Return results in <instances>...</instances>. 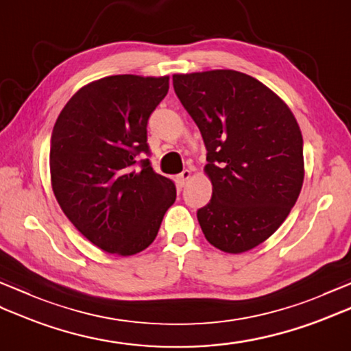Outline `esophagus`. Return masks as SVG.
I'll use <instances>...</instances> for the list:
<instances>
[{
    "label": "esophagus",
    "instance_id": "34e87169",
    "mask_svg": "<svg viewBox=\"0 0 351 351\" xmlns=\"http://www.w3.org/2000/svg\"><path fill=\"white\" fill-rule=\"evenodd\" d=\"M190 178H191V171L190 170H184L182 173H180V175L176 176V181H178V184L181 185V187H184V185L187 184V181L190 180Z\"/></svg>",
    "mask_w": 351,
    "mask_h": 351
}]
</instances>
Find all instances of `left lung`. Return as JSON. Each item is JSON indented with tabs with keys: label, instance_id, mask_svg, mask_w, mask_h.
I'll use <instances>...</instances> for the list:
<instances>
[{
	"label": "left lung",
	"instance_id": "1",
	"mask_svg": "<svg viewBox=\"0 0 351 351\" xmlns=\"http://www.w3.org/2000/svg\"><path fill=\"white\" fill-rule=\"evenodd\" d=\"M173 87L206 147L213 196L197 211L205 238L226 253L256 247L285 221L303 185L293 111L261 81L230 69L175 73Z\"/></svg>",
	"mask_w": 351,
	"mask_h": 351
}]
</instances>
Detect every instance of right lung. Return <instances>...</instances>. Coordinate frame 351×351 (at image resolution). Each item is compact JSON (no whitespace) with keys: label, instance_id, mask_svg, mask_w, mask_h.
<instances>
[{"label":"right lung","instance_id":"obj_1","mask_svg":"<svg viewBox=\"0 0 351 351\" xmlns=\"http://www.w3.org/2000/svg\"><path fill=\"white\" fill-rule=\"evenodd\" d=\"M169 92V77L111 75L81 87L51 136V185L66 217L107 253L130 256L151 245L176 187L155 173L147 119Z\"/></svg>","mask_w":351,"mask_h":351}]
</instances>
